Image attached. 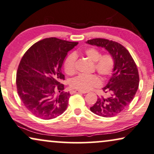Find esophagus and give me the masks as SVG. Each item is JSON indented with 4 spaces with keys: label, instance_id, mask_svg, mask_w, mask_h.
Here are the masks:
<instances>
[{
    "label": "esophagus",
    "instance_id": "obj_1",
    "mask_svg": "<svg viewBox=\"0 0 154 154\" xmlns=\"http://www.w3.org/2000/svg\"><path fill=\"white\" fill-rule=\"evenodd\" d=\"M72 91L73 93H77V94H85V93H87V91H79V90H72Z\"/></svg>",
    "mask_w": 154,
    "mask_h": 154
}]
</instances>
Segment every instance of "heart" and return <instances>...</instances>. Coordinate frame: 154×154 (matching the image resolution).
<instances>
[{"instance_id":"b5f03b06","label":"heart","mask_w":154,"mask_h":154,"mask_svg":"<svg viewBox=\"0 0 154 154\" xmlns=\"http://www.w3.org/2000/svg\"><path fill=\"white\" fill-rule=\"evenodd\" d=\"M85 55L94 63L96 71L103 77H106L112 73L114 67V61L109 54L102 55L101 52L96 48H88L85 51ZM76 54L72 53L66 57L64 63V69L66 74L71 75L75 72V64ZM71 87L80 91H89L93 87H99L101 80L98 76L95 75H79L70 81Z\"/></svg>"}]
</instances>
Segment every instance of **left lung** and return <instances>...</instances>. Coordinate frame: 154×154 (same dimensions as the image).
<instances>
[{
    "label": "left lung",
    "mask_w": 154,
    "mask_h": 154,
    "mask_svg": "<svg viewBox=\"0 0 154 154\" xmlns=\"http://www.w3.org/2000/svg\"><path fill=\"white\" fill-rule=\"evenodd\" d=\"M86 43L104 48L114 61L112 77L102 88L105 93H110V96L97 98L90 107L91 112L104 117L116 116L129 106L137 93L139 82L137 65L129 51L118 42L95 38L87 40Z\"/></svg>",
    "instance_id": "8db88e82"
}]
</instances>
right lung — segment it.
I'll use <instances>...</instances> for the list:
<instances>
[{"label": "right lung", "instance_id": "obj_1", "mask_svg": "<svg viewBox=\"0 0 154 154\" xmlns=\"http://www.w3.org/2000/svg\"><path fill=\"white\" fill-rule=\"evenodd\" d=\"M78 42L45 38L31 46L17 68V90L28 111L37 117L51 119L66 110L70 97L64 92L62 66L67 52Z\"/></svg>", "mask_w": 154, "mask_h": 154}]
</instances>
